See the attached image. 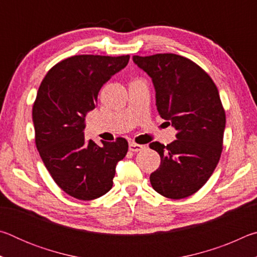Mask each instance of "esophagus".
Returning <instances> with one entry per match:
<instances>
[{
	"mask_svg": "<svg viewBox=\"0 0 257 257\" xmlns=\"http://www.w3.org/2000/svg\"><path fill=\"white\" fill-rule=\"evenodd\" d=\"M144 149H145L144 145L137 144V143H135V142L129 143V150L132 152H139V151H143Z\"/></svg>",
	"mask_w": 257,
	"mask_h": 257,
	"instance_id": "34e87169",
	"label": "esophagus"
}]
</instances>
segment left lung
I'll return each instance as SVG.
<instances>
[{"label":"left lung","instance_id":"1","mask_svg":"<svg viewBox=\"0 0 257 257\" xmlns=\"http://www.w3.org/2000/svg\"><path fill=\"white\" fill-rule=\"evenodd\" d=\"M133 60L153 80L161 118L177 130L171 144H150L161 158L151 185L164 197H188L206 184L222 153L225 112L219 90L212 78L185 56L160 53L134 55Z\"/></svg>","mask_w":257,"mask_h":257}]
</instances>
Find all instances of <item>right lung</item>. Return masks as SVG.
Masks as SVG:
<instances>
[{
    "mask_svg": "<svg viewBox=\"0 0 257 257\" xmlns=\"http://www.w3.org/2000/svg\"><path fill=\"white\" fill-rule=\"evenodd\" d=\"M129 58L82 54L64 59L46 73L35 99V143L43 162L55 184L80 201L98 198L112 188L115 165L128 152L124 138L99 146L85 139L84 129L99 89Z\"/></svg>",
    "mask_w": 257,
    "mask_h": 257,
    "instance_id": "add662e5",
    "label": "right lung"
}]
</instances>
